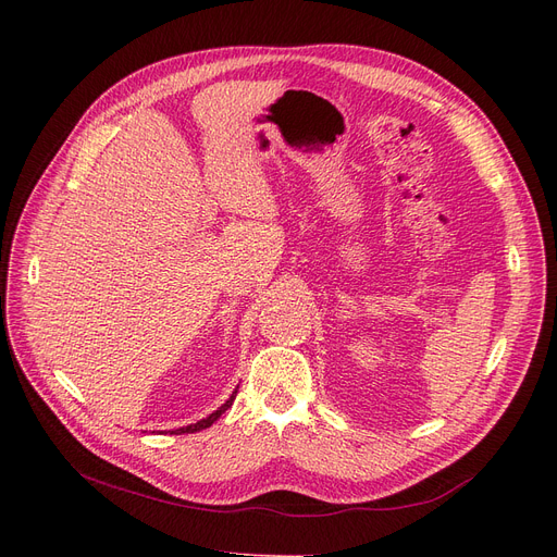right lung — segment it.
Masks as SVG:
<instances>
[{"label":"right lung","mask_w":557,"mask_h":557,"mask_svg":"<svg viewBox=\"0 0 557 557\" xmlns=\"http://www.w3.org/2000/svg\"><path fill=\"white\" fill-rule=\"evenodd\" d=\"M234 397H237V391H234L232 395H230V399L219 408V411H214L212 416H208V418H205V420H200V422H196V424H189V426H183V429H175L173 433H196V431H200V429H208V426H212L225 411H227V408L232 406V401H234Z\"/></svg>","instance_id":"right-lung-1"}]
</instances>
